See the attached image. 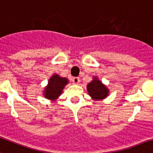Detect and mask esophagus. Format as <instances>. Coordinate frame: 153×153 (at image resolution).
Masks as SVG:
<instances>
[{"instance_id": "esophagus-1", "label": "esophagus", "mask_w": 153, "mask_h": 153, "mask_svg": "<svg viewBox=\"0 0 153 153\" xmlns=\"http://www.w3.org/2000/svg\"><path fill=\"white\" fill-rule=\"evenodd\" d=\"M80 78L79 77H73V79H72V81H73V83L74 84H78L79 83H80Z\"/></svg>"}]
</instances>
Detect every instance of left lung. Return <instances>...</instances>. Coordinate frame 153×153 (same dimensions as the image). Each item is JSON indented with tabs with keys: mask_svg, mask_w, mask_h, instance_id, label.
<instances>
[{
	"mask_svg": "<svg viewBox=\"0 0 153 153\" xmlns=\"http://www.w3.org/2000/svg\"><path fill=\"white\" fill-rule=\"evenodd\" d=\"M87 90L89 96L94 100H101L105 99L109 94V89L97 77H93V80L87 85Z\"/></svg>",
	"mask_w": 153,
	"mask_h": 153,
	"instance_id": "1",
	"label": "left lung"
}]
</instances>
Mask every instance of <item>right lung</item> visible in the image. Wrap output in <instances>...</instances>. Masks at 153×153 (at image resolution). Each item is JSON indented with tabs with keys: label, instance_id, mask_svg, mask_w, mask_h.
<instances>
[{
	"label": "right lung",
	"instance_id": "right-lung-1",
	"mask_svg": "<svg viewBox=\"0 0 153 153\" xmlns=\"http://www.w3.org/2000/svg\"><path fill=\"white\" fill-rule=\"evenodd\" d=\"M69 83L68 79L61 77L57 74H53L48 81L47 86L44 88V97L51 100H56L62 94L65 86Z\"/></svg>",
	"mask_w": 153,
	"mask_h": 153
}]
</instances>
